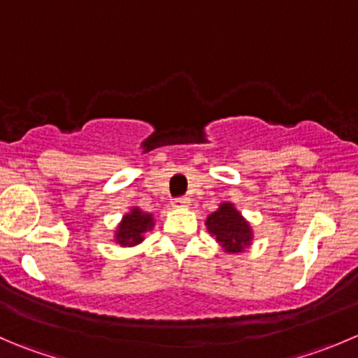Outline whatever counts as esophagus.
<instances>
[{
    "label": "esophagus",
    "instance_id": "1",
    "mask_svg": "<svg viewBox=\"0 0 358 358\" xmlns=\"http://www.w3.org/2000/svg\"><path fill=\"white\" fill-rule=\"evenodd\" d=\"M171 204L175 208H187L190 204V199L189 197H176V199H173Z\"/></svg>",
    "mask_w": 358,
    "mask_h": 358
}]
</instances>
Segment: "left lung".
Listing matches in <instances>:
<instances>
[{
	"mask_svg": "<svg viewBox=\"0 0 358 358\" xmlns=\"http://www.w3.org/2000/svg\"><path fill=\"white\" fill-rule=\"evenodd\" d=\"M204 224L225 253H241L252 245V225L232 203H220L217 211L208 215Z\"/></svg>",
	"mask_w": 358,
	"mask_h": 358,
	"instance_id": "1",
	"label": "left lung"
}]
</instances>
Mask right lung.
Instances as JSON below:
<instances>
[{
    "mask_svg": "<svg viewBox=\"0 0 358 358\" xmlns=\"http://www.w3.org/2000/svg\"><path fill=\"white\" fill-rule=\"evenodd\" d=\"M155 225L154 215L145 213L138 206L131 208L129 213H126L117 225L115 241L120 246H136L143 241V234L147 231H152Z\"/></svg>",
    "mask_w": 358,
    "mask_h": 358,
    "instance_id": "add662e5",
    "label": "right lung"
}]
</instances>
